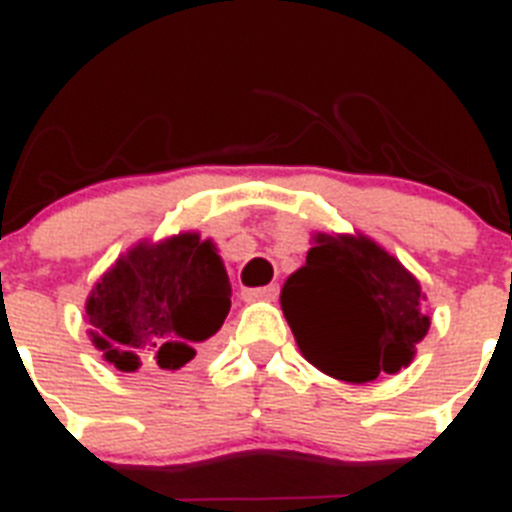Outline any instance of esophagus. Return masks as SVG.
Here are the masks:
<instances>
[{"instance_id": "obj_1", "label": "esophagus", "mask_w": 512, "mask_h": 512, "mask_svg": "<svg viewBox=\"0 0 512 512\" xmlns=\"http://www.w3.org/2000/svg\"><path fill=\"white\" fill-rule=\"evenodd\" d=\"M242 296H244V302H273V299L278 296V283L260 286V289H244Z\"/></svg>"}]
</instances>
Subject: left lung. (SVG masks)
<instances>
[{"mask_svg": "<svg viewBox=\"0 0 512 512\" xmlns=\"http://www.w3.org/2000/svg\"><path fill=\"white\" fill-rule=\"evenodd\" d=\"M312 239L307 263L281 289L304 359L356 385L409 367L429 330L419 281L369 236Z\"/></svg>", "mask_w": 512, "mask_h": 512, "instance_id": "obj_1", "label": "left lung"}]
</instances>
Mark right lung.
I'll use <instances>...</instances> for the list:
<instances>
[{
  "label": "right lung",
  "instance_id": "right-lung-1",
  "mask_svg": "<svg viewBox=\"0 0 512 512\" xmlns=\"http://www.w3.org/2000/svg\"><path fill=\"white\" fill-rule=\"evenodd\" d=\"M231 283L216 244L195 231L140 242L93 286L90 338L119 372L169 375L221 330Z\"/></svg>",
  "mask_w": 512,
  "mask_h": 512
}]
</instances>
